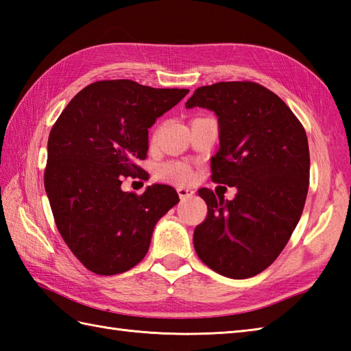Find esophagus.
I'll return each instance as SVG.
<instances>
[{
	"instance_id": "esophagus-1",
	"label": "esophagus",
	"mask_w": 351,
	"mask_h": 351,
	"mask_svg": "<svg viewBox=\"0 0 351 351\" xmlns=\"http://www.w3.org/2000/svg\"><path fill=\"white\" fill-rule=\"evenodd\" d=\"M178 195H180L181 199H189V197L195 195V191H191L189 189H184V187H178Z\"/></svg>"
}]
</instances>
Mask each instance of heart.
<instances>
[{
	"label": "heart",
	"mask_w": 351,
	"mask_h": 351,
	"mask_svg": "<svg viewBox=\"0 0 351 351\" xmlns=\"http://www.w3.org/2000/svg\"><path fill=\"white\" fill-rule=\"evenodd\" d=\"M158 178L169 182H187L191 178V169L184 162H166L158 167Z\"/></svg>",
	"instance_id": "heart-1"
}]
</instances>
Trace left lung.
<instances>
[{
    "mask_svg": "<svg viewBox=\"0 0 351 351\" xmlns=\"http://www.w3.org/2000/svg\"><path fill=\"white\" fill-rule=\"evenodd\" d=\"M185 107L217 116L211 178L237 189L234 200L199 190L208 214L195 229V250L221 276L252 278L274 263L300 220L309 189L306 132L278 95L250 81L199 87Z\"/></svg>",
    "mask_w": 351,
    "mask_h": 351,
    "instance_id": "left-lung-1",
    "label": "left lung"
}]
</instances>
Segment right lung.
<instances>
[{"instance_id": "add662e5", "label": "right lung", "mask_w": 351, "mask_h": 351, "mask_svg": "<svg viewBox=\"0 0 351 351\" xmlns=\"http://www.w3.org/2000/svg\"><path fill=\"white\" fill-rule=\"evenodd\" d=\"M189 92L98 81L73 96L52 126L45 190L58 232L90 271L111 276L137 265L156 221L180 202L170 185H147L141 196L121 185L143 175L136 161L146 158L147 130Z\"/></svg>"}]
</instances>
